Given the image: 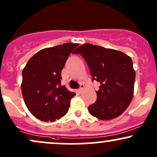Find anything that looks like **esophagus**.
I'll return each mask as SVG.
<instances>
[{"label":"esophagus","mask_w":157,"mask_h":157,"mask_svg":"<svg viewBox=\"0 0 157 157\" xmlns=\"http://www.w3.org/2000/svg\"><path fill=\"white\" fill-rule=\"evenodd\" d=\"M85 88H86V86H85L83 84H81L80 89H79V92H80V93H82V92L83 91V90L85 89Z\"/></svg>","instance_id":"esophagus-1"}]
</instances>
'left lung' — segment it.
<instances>
[{"instance_id":"left-lung-1","label":"left lung","mask_w":157,"mask_h":157,"mask_svg":"<svg viewBox=\"0 0 157 157\" xmlns=\"http://www.w3.org/2000/svg\"><path fill=\"white\" fill-rule=\"evenodd\" d=\"M80 54L89 67L92 80L100 83L97 99L88 107L100 120L116 118L129 107L133 98L135 71L131 57L120 51L85 44L72 52Z\"/></svg>"}]
</instances>
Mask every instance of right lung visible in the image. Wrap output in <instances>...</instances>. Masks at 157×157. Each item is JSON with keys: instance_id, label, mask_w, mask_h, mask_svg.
<instances>
[{"instance_id": "right-lung-1", "label": "right lung", "mask_w": 157, "mask_h": 157, "mask_svg": "<svg viewBox=\"0 0 157 157\" xmlns=\"http://www.w3.org/2000/svg\"><path fill=\"white\" fill-rule=\"evenodd\" d=\"M79 44L65 43L44 48L28 60L22 70L21 90L26 107L42 121L53 122L67 114L76 94L61 86L66 60Z\"/></svg>"}]
</instances>
